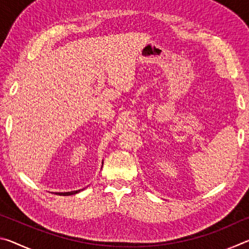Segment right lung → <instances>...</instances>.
<instances>
[{"label": "right lung", "instance_id": "add662e5", "mask_svg": "<svg viewBox=\"0 0 249 249\" xmlns=\"http://www.w3.org/2000/svg\"><path fill=\"white\" fill-rule=\"evenodd\" d=\"M80 191H82V189L81 190H77V191H71V192H62V193H58L59 196H72V195H75V193H78V192H80Z\"/></svg>", "mask_w": 249, "mask_h": 249}]
</instances>
